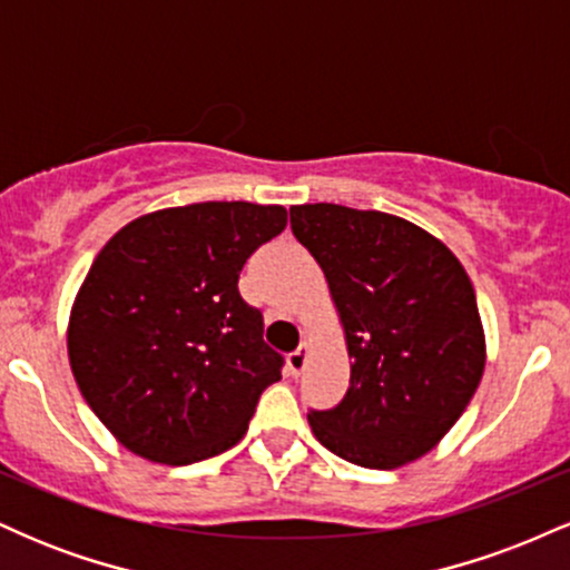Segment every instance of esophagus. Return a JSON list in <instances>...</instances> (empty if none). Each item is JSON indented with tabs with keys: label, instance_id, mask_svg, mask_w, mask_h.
I'll list each match as a JSON object with an SVG mask.
<instances>
[{
	"label": "esophagus",
	"instance_id": "obj_1",
	"mask_svg": "<svg viewBox=\"0 0 570 570\" xmlns=\"http://www.w3.org/2000/svg\"><path fill=\"white\" fill-rule=\"evenodd\" d=\"M307 353H311V345H307V343H303L297 351L289 353V358H286V367H289V375H292V377H297L299 372L305 370Z\"/></svg>",
	"mask_w": 570,
	"mask_h": 570
}]
</instances>
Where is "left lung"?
Returning a JSON list of instances; mask_svg holds the SVG:
<instances>
[{"label": "left lung", "instance_id": "left-lung-1", "mask_svg": "<svg viewBox=\"0 0 570 570\" xmlns=\"http://www.w3.org/2000/svg\"><path fill=\"white\" fill-rule=\"evenodd\" d=\"M292 233L322 265L345 332L351 383L311 410L316 440L364 469H399L436 448L485 370L474 286L440 238L383 212L292 206Z\"/></svg>", "mask_w": 570, "mask_h": 570}]
</instances>
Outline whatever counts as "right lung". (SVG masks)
<instances>
[{"label": "right lung", "mask_w": 570, "mask_h": 570, "mask_svg": "<svg viewBox=\"0 0 570 570\" xmlns=\"http://www.w3.org/2000/svg\"><path fill=\"white\" fill-rule=\"evenodd\" d=\"M284 227V206L189 203L128 222L98 252L71 305L69 364L130 453L185 466L244 440L284 356L238 276Z\"/></svg>", "instance_id": "add662e5"}]
</instances>
